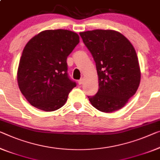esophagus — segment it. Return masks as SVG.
<instances>
[{"mask_svg": "<svg viewBox=\"0 0 160 160\" xmlns=\"http://www.w3.org/2000/svg\"><path fill=\"white\" fill-rule=\"evenodd\" d=\"M83 81H84V80H83V78H81V79H79V80H78V84H82V83H83Z\"/></svg>", "mask_w": 160, "mask_h": 160, "instance_id": "34e87169", "label": "esophagus"}]
</instances>
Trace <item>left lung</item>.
Masks as SVG:
<instances>
[{
    "label": "left lung",
    "instance_id": "obj_1",
    "mask_svg": "<svg viewBox=\"0 0 160 160\" xmlns=\"http://www.w3.org/2000/svg\"><path fill=\"white\" fill-rule=\"evenodd\" d=\"M83 42L94 58L99 78V90L91 104L100 112L117 111L136 93L141 72L136 51L119 32L101 30L81 32Z\"/></svg>",
    "mask_w": 160,
    "mask_h": 160
}]
</instances>
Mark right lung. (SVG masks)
Segmentation results:
<instances>
[{"label":"right lung","mask_w":160,"mask_h":160,"mask_svg":"<svg viewBox=\"0 0 160 160\" xmlns=\"http://www.w3.org/2000/svg\"><path fill=\"white\" fill-rule=\"evenodd\" d=\"M78 43L77 33L63 29L43 31L27 43L17 80L22 94L32 106L53 112L64 105L77 86L68 77L66 59Z\"/></svg>","instance_id":"1"}]
</instances>
